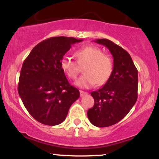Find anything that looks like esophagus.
I'll use <instances>...</instances> for the list:
<instances>
[{
  "mask_svg": "<svg viewBox=\"0 0 159 159\" xmlns=\"http://www.w3.org/2000/svg\"><path fill=\"white\" fill-rule=\"evenodd\" d=\"M87 93L85 92V91H83V90H80V96H81V97H83V96H84L85 95H87Z\"/></svg>",
  "mask_w": 159,
  "mask_h": 159,
  "instance_id": "34e87169",
  "label": "esophagus"
}]
</instances>
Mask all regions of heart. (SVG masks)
Masks as SVG:
<instances>
[{
	"label": "heart",
	"mask_w": 159,
	"mask_h": 159,
	"mask_svg": "<svg viewBox=\"0 0 159 159\" xmlns=\"http://www.w3.org/2000/svg\"><path fill=\"white\" fill-rule=\"evenodd\" d=\"M75 56L77 62L71 57H63L61 66L69 78L75 79L81 72V66L85 65L83 69L84 74L75 82L78 87L89 88L96 83L102 85L111 77L114 68L112 60L98 47H82L75 52Z\"/></svg>",
	"instance_id": "b5f03b06"
}]
</instances>
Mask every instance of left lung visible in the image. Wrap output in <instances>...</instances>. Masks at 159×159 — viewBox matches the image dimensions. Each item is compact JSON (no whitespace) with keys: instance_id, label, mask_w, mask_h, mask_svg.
<instances>
[{"instance_id":"obj_1","label":"left lung","mask_w":159,"mask_h":159,"mask_svg":"<svg viewBox=\"0 0 159 159\" xmlns=\"http://www.w3.org/2000/svg\"><path fill=\"white\" fill-rule=\"evenodd\" d=\"M105 45L114 57V68L105 84L91 93L94 105L87 111L90 123L97 127L117 123L131 111L138 98V69L130 54L107 39L95 40Z\"/></svg>"}]
</instances>
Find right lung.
<instances>
[{
	"mask_svg": "<svg viewBox=\"0 0 159 159\" xmlns=\"http://www.w3.org/2000/svg\"><path fill=\"white\" fill-rule=\"evenodd\" d=\"M83 41L73 37H51L37 44L24 61L18 92L33 117L47 125L64 121L69 107L79 98L61 66L71 45Z\"/></svg>",
	"mask_w": 159,
	"mask_h": 159,
	"instance_id": "right-lung-1",
	"label": "right lung"
}]
</instances>
